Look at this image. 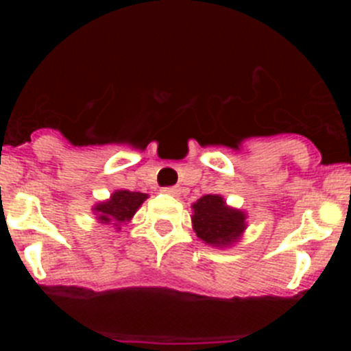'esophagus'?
Wrapping results in <instances>:
<instances>
[{
	"instance_id": "34e87169",
	"label": "esophagus",
	"mask_w": 351,
	"mask_h": 351,
	"mask_svg": "<svg viewBox=\"0 0 351 351\" xmlns=\"http://www.w3.org/2000/svg\"><path fill=\"white\" fill-rule=\"evenodd\" d=\"M167 195H172V197H179L181 195V188L179 186H169V188H163Z\"/></svg>"
}]
</instances>
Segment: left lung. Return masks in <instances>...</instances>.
Segmentation results:
<instances>
[{
  "instance_id": "8db88e82",
  "label": "left lung",
  "mask_w": 351,
  "mask_h": 351,
  "mask_svg": "<svg viewBox=\"0 0 351 351\" xmlns=\"http://www.w3.org/2000/svg\"><path fill=\"white\" fill-rule=\"evenodd\" d=\"M191 207L193 230L210 246H232L246 230V214L226 206L221 195H204Z\"/></svg>"
}]
</instances>
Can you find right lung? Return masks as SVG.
<instances>
[{
    "instance_id": "obj_1",
    "label": "right lung",
    "mask_w": 351,
    "mask_h": 351,
    "mask_svg": "<svg viewBox=\"0 0 351 351\" xmlns=\"http://www.w3.org/2000/svg\"><path fill=\"white\" fill-rule=\"evenodd\" d=\"M145 198L147 195L141 193V191L117 190L110 195L108 200L96 204L93 210H95L98 221L104 225H114L119 230L123 223H128L133 218V214L137 213Z\"/></svg>"
}]
</instances>
